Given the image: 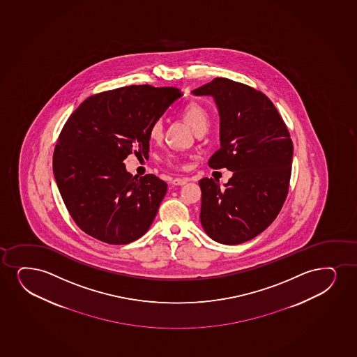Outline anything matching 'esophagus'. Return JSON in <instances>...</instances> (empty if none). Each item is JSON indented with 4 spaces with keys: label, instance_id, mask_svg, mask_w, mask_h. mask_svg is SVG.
Masks as SVG:
<instances>
[{
    "label": "esophagus",
    "instance_id": "esophagus-1",
    "mask_svg": "<svg viewBox=\"0 0 357 357\" xmlns=\"http://www.w3.org/2000/svg\"><path fill=\"white\" fill-rule=\"evenodd\" d=\"M188 183V179H185V178H176V179H173L172 184L173 185H185Z\"/></svg>",
    "mask_w": 357,
    "mask_h": 357
}]
</instances>
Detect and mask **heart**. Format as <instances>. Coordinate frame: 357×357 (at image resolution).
<instances>
[{"label":"heart","mask_w":357,"mask_h":357,"mask_svg":"<svg viewBox=\"0 0 357 357\" xmlns=\"http://www.w3.org/2000/svg\"><path fill=\"white\" fill-rule=\"evenodd\" d=\"M181 118L189 123L191 128H194L195 132L199 131H207L208 126L211 123V113L207 109V107L203 106L199 102L191 101L183 107L181 112ZM163 125L161 120H155L154 123L150 125L149 137L151 141L159 142L162 138ZM165 162L172 166L178 167L183 166V160L174 155H169L165 160Z\"/></svg>","instance_id":"1"}]
</instances>
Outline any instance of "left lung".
<instances>
[{"label": "left lung", "instance_id": "8db88e82", "mask_svg": "<svg viewBox=\"0 0 357 357\" xmlns=\"http://www.w3.org/2000/svg\"><path fill=\"white\" fill-rule=\"evenodd\" d=\"M192 93L213 97L220 115L221 146L209 167L234 172L224 188L211 178L199 181L201 224L215 242H247L273 222L287 199L290 133L268 97L245 84L215 78Z\"/></svg>", "mask_w": 357, "mask_h": 357}]
</instances>
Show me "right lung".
<instances>
[{
    "mask_svg": "<svg viewBox=\"0 0 357 357\" xmlns=\"http://www.w3.org/2000/svg\"><path fill=\"white\" fill-rule=\"evenodd\" d=\"M176 88L130 85L88 97L59 136L53 171L72 219L108 244H128L153 224L167 184L133 176L128 155L149 153V128L181 98Z\"/></svg>",
    "mask_w": 357,
    "mask_h": 357,
    "instance_id": "1",
    "label": "right lung"
}]
</instances>
